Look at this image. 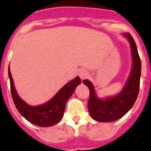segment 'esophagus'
Returning <instances> with one entry per match:
<instances>
[{
  "label": "esophagus",
  "mask_w": 151,
  "mask_h": 151,
  "mask_svg": "<svg viewBox=\"0 0 151 151\" xmlns=\"http://www.w3.org/2000/svg\"><path fill=\"white\" fill-rule=\"evenodd\" d=\"M78 76L80 77V78L82 80L85 79V78H87L89 77V73L87 72L86 70H80L78 72Z\"/></svg>",
  "instance_id": "obj_1"
}]
</instances>
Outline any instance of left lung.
<instances>
[{
	"label": "left lung",
	"mask_w": 151,
	"mask_h": 151,
	"mask_svg": "<svg viewBox=\"0 0 151 151\" xmlns=\"http://www.w3.org/2000/svg\"><path fill=\"white\" fill-rule=\"evenodd\" d=\"M123 36L128 40L130 45L133 64L129 77L122 90L115 96L99 98L93 83L87 79L83 80V83L89 89V113L92 118L98 122H112L123 117L133 107L139 93L141 75L140 56L133 37L129 33H124Z\"/></svg>",
	"instance_id": "left-lung-1"
}]
</instances>
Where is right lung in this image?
Listing matches in <instances>:
<instances>
[{
	"label": "right lung",
	"instance_id": "add662e5",
	"mask_svg": "<svg viewBox=\"0 0 151 151\" xmlns=\"http://www.w3.org/2000/svg\"><path fill=\"white\" fill-rule=\"evenodd\" d=\"M8 76L11 84V92L13 101L20 114L28 122L38 127H48L55 125L63 117L67 101L72 96L76 88L81 83L78 76L76 77L62 87L47 103L38 106H31L19 96L14 84L10 65Z\"/></svg>",
	"mask_w": 151,
	"mask_h": 151
}]
</instances>
